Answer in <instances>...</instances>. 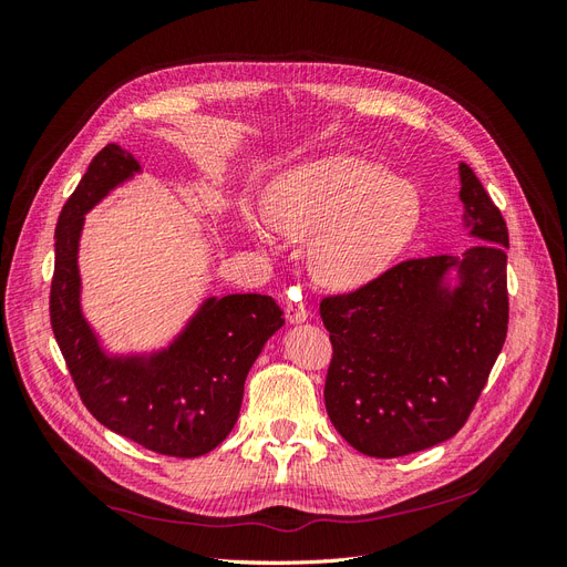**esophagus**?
I'll return each instance as SVG.
<instances>
[{
  "mask_svg": "<svg viewBox=\"0 0 567 567\" xmlns=\"http://www.w3.org/2000/svg\"><path fill=\"white\" fill-rule=\"evenodd\" d=\"M286 319L290 323H302L310 319V310H307L305 302H288L286 305Z\"/></svg>",
  "mask_w": 567,
  "mask_h": 567,
  "instance_id": "1",
  "label": "esophagus"
}]
</instances>
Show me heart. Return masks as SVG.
<instances>
[{"mask_svg": "<svg viewBox=\"0 0 567 567\" xmlns=\"http://www.w3.org/2000/svg\"><path fill=\"white\" fill-rule=\"evenodd\" d=\"M267 227L307 241L319 284L352 288L371 281L398 257L421 221V196L385 167L362 161H331L302 167L271 188ZM262 238V227L250 221Z\"/></svg>", "mask_w": 567, "mask_h": 567, "instance_id": "obj_1", "label": "heart"}]
</instances>
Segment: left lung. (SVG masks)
Wrapping results in <instances>:
<instances>
[{
    "mask_svg": "<svg viewBox=\"0 0 567 567\" xmlns=\"http://www.w3.org/2000/svg\"><path fill=\"white\" fill-rule=\"evenodd\" d=\"M458 179L471 248L400 262L319 307L333 342L326 411L367 456L394 458L454 437L504 348L508 229L466 163Z\"/></svg>",
    "mask_w": 567,
    "mask_h": 567,
    "instance_id": "8db88e82",
    "label": "left lung"
}]
</instances>
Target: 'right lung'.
I'll return each instance as SVG.
<instances>
[{"label": "right lung", "mask_w": 567, "mask_h": 567, "mask_svg": "<svg viewBox=\"0 0 567 567\" xmlns=\"http://www.w3.org/2000/svg\"><path fill=\"white\" fill-rule=\"evenodd\" d=\"M136 175L140 161L109 144L63 205L54 236L51 329L84 406L101 425L151 452L194 458L231 433L246 375L284 326V312L260 293L210 296L163 348H106L82 310L80 241L87 213Z\"/></svg>", "instance_id": "obj_1"}]
</instances>
